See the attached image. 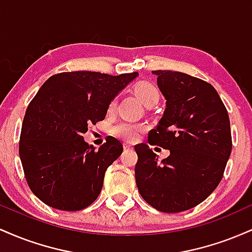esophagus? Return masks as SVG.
<instances>
[{"label": "esophagus", "mask_w": 252, "mask_h": 252, "mask_svg": "<svg viewBox=\"0 0 252 252\" xmlns=\"http://www.w3.org/2000/svg\"><path fill=\"white\" fill-rule=\"evenodd\" d=\"M123 148H124V150H130V149H132V146H130V144H124L123 146Z\"/></svg>", "instance_id": "34e87169"}]
</instances>
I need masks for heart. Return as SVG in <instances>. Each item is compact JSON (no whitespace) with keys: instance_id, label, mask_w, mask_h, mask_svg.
I'll use <instances>...</instances> for the list:
<instances>
[{"instance_id":"heart-1","label":"heart","mask_w":252,"mask_h":252,"mask_svg":"<svg viewBox=\"0 0 252 252\" xmlns=\"http://www.w3.org/2000/svg\"><path fill=\"white\" fill-rule=\"evenodd\" d=\"M135 94H137V97L140 98V100L144 105L148 106H154L156 103L160 99V91L154 84L149 82H141L136 84L134 88ZM117 105V97L112 98L110 100L108 110L109 111H114L115 108ZM144 130L143 124H137L132 122H121L116 124V126L112 128V132L115 136L122 138L124 141H128V142H132V141L137 140L140 132Z\"/></svg>"}]
</instances>
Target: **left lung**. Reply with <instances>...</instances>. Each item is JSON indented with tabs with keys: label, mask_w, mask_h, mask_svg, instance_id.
Wrapping results in <instances>:
<instances>
[{
	"label": "left lung",
	"mask_w": 252,
	"mask_h": 252,
	"mask_svg": "<svg viewBox=\"0 0 252 252\" xmlns=\"http://www.w3.org/2000/svg\"><path fill=\"white\" fill-rule=\"evenodd\" d=\"M153 73L167 102L148 143L170 154L158 161L148 144H136V185L150 206L178 213L204 201L222 179L232 149L230 120L211 84L182 72Z\"/></svg>",
	"instance_id": "1"
}]
</instances>
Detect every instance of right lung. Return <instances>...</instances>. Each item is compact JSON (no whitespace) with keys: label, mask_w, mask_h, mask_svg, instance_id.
I'll return each instance as SVG.
<instances>
[{"label":"right lung","mask_w":252,"mask_h":252,"mask_svg":"<svg viewBox=\"0 0 252 252\" xmlns=\"http://www.w3.org/2000/svg\"><path fill=\"white\" fill-rule=\"evenodd\" d=\"M136 77L137 72H63L40 88L26 110L19 154L28 186L42 202L80 211L98 198L106 169L123 146L109 137L94 150L83 134L105 118L110 100Z\"/></svg>","instance_id":"obj_1"}]
</instances>
